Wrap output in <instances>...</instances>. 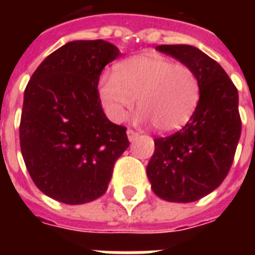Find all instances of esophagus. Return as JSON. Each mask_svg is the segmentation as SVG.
Here are the masks:
<instances>
[{"instance_id":"1","label":"esophagus","mask_w":255,"mask_h":255,"mask_svg":"<svg viewBox=\"0 0 255 255\" xmlns=\"http://www.w3.org/2000/svg\"><path fill=\"white\" fill-rule=\"evenodd\" d=\"M127 135H128V139H129V141H133V140L137 137V135H139V133H137L135 129H132V128H128Z\"/></svg>"}]
</instances>
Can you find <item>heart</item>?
I'll use <instances>...</instances> for the list:
<instances>
[{"label": "heart", "mask_w": 255, "mask_h": 255, "mask_svg": "<svg viewBox=\"0 0 255 255\" xmlns=\"http://www.w3.org/2000/svg\"><path fill=\"white\" fill-rule=\"evenodd\" d=\"M201 86L192 67L160 55H136L115 66L112 77L99 83L104 111L122 122L137 99V119L160 132L185 126L197 110Z\"/></svg>", "instance_id": "b5f03b06"}]
</instances>
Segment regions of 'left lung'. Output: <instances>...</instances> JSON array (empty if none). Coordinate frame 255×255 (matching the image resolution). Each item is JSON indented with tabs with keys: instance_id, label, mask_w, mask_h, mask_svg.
<instances>
[{
	"instance_id": "left-lung-1",
	"label": "left lung",
	"mask_w": 255,
	"mask_h": 255,
	"mask_svg": "<svg viewBox=\"0 0 255 255\" xmlns=\"http://www.w3.org/2000/svg\"><path fill=\"white\" fill-rule=\"evenodd\" d=\"M156 50L196 71L201 96L180 131L155 137L148 178L153 193L165 201H197L221 185L233 164L242 126L237 87L217 62L193 46L161 45Z\"/></svg>"
}]
</instances>
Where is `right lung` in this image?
I'll return each mask as SVG.
<instances>
[{"instance_id":"right-lung-1","label":"right lung","mask_w":255,"mask_h":255,"mask_svg":"<svg viewBox=\"0 0 255 255\" xmlns=\"http://www.w3.org/2000/svg\"><path fill=\"white\" fill-rule=\"evenodd\" d=\"M103 39L73 41L51 53L25 88L19 144L38 189L70 205L106 193L115 161L129 145L127 128L108 120L100 74L119 57Z\"/></svg>"}]
</instances>
